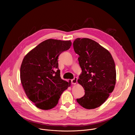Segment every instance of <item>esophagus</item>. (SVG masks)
<instances>
[{"instance_id":"obj_1","label":"esophagus","mask_w":135,"mask_h":135,"mask_svg":"<svg viewBox=\"0 0 135 135\" xmlns=\"http://www.w3.org/2000/svg\"><path fill=\"white\" fill-rule=\"evenodd\" d=\"M77 81H78V78H74V79L71 80V84H76L77 83Z\"/></svg>"}]
</instances>
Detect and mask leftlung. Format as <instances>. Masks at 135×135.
Here are the masks:
<instances>
[{
  "instance_id": "8db88e82",
  "label": "left lung",
  "mask_w": 135,
  "mask_h": 135,
  "mask_svg": "<svg viewBox=\"0 0 135 135\" xmlns=\"http://www.w3.org/2000/svg\"><path fill=\"white\" fill-rule=\"evenodd\" d=\"M73 47L78 58L82 74L78 83L85 90L78 103L88 109L100 106L113 92L116 83V69L110 52L89 38H76Z\"/></svg>"
}]
</instances>
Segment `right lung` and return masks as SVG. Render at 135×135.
I'll return each instance as SVG.
<instances>
[{
  "label": "right lung",
  "mask_w": 135,
  "mask_h": 135,
  "mask_svg": "<svg viewBox=\"0 0 135 135\" xmlns=\"http://www.w3.org/2000/svg\"><path fill=\"white\" fill-rule=\"evenodd\" d=\"M71 45L70 41L49 39L24 57L20 68L21 82L27 97L37 108H54L62 92L70 86V81L61 79L57 59Z\"/></svg>",
  "instance_id": "1"
}]
</instances>
